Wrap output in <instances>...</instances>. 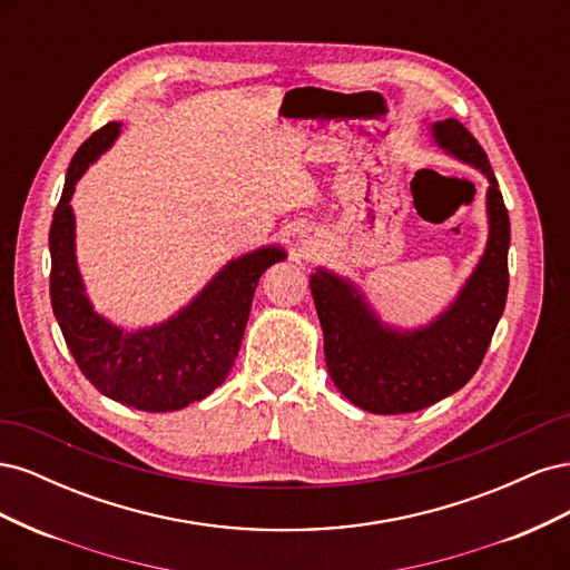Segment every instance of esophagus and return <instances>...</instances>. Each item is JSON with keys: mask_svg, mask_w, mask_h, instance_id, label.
Listing matches in <instances>:
<instances>
[{"mask_svg": "<svg viewBox=\"0 0 570 570\" xmlns=\"http://www.w3.org/2000/svg\"><path fill=\"white\" fill-rule=\"evenodd\" d=\"M318 233H314V228H304L302 235H299V243L304 249H314L318 245Z\"/></svg>", "mask_w": 570, "mask_h": 570, "instance_id": "esophagus-1", "label": "esophagus"}]
</instances>
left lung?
<instances>
[{
	"label": "left lung",
	"instance_id": "obj_1",
	"mask_svg": "<svg viewBox=\"0 0 570 570\" xmlns=\"http://www.w3.org/2000/svg\"><path fill=\"white\" fill-rule=\"evenodd\" d=\"M446 157L488 178V243L442 312L416 327L383 321L352 278L325 266L308 275L323 327L325 366L335 387L371 413H411L454 394L485 356L509 292L511 223L499 183L475 137L456 118L430 124Z\"/></svg>",
	"mask_w": 570,
	"mask_h": 570
}]
</instances>
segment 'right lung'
<instances>
[{"label":"right lung","mask_w":570,"mask_h":570,"mask_svg":"<svg viewBox=\"0 0 570 570\" xmlns=\"http://www.w3.org/2000/svg\"><path fill=\"white\" fill-rule=\"evenodd\" d=\"M120 126L97 130L68 166L49 230L51 308L78 368L101 394L137 411H178L226 381L243 344L258 278L285 262L287 249L264 245L230 258L161 323L124 327L99 314L78 266L71 199L85 170L111 149Z\"/></svg>","instance_id":"1"}]
</instances>
